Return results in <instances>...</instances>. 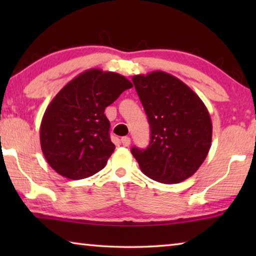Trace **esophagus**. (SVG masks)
Instances as JSON below:
<instances>
[{
    "label": "esophagus",
    "mask_w": 256,
    "mask_h": 256,
    "mask_svg": "<svg viewBox=\"0 0 256 256\" xmlns=\"http://www.w3.org/2000/svg\"><path fill=\"white\" fill-rule=\"evenodd\" d=\"M120 142H122V144L124 146H128L130 144H131V138L128 136H123L122 138H120Z\"/></svg>",
    "instance_id": "1"
}]
</instances>
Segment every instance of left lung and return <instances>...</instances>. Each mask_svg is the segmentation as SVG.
<instances>
[{
    "instance_id": "8db88e82",
    "label": "left lung",
    "mask_w": 256,
    "mask_h": 256,
    "mask_svg": "<svg viewBox=\"0 0 256 256\" xmlns=\"http://www.w3.org/2000/svg\"><path fill=\"white\" fill-rule=\"evenodd\" d=\"M150 124L149 146L132 148L141 170L151 180L180 183L206 158L212 122L204 102L180 81L164 71L132 78Z\"/></svg>"
}]
</instances>
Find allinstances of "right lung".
<instances>
[{
	"label": "right lung",
	"mask_w": 256,
	"mask_h": 256,
	"mask_svg": "<svg viewBox=\"0 0 256 256\" xmlns=\"http://www.w3.org/2000/svg\"><path fill=\"white\" fill-rule=\"evenodd\" d=\"M132 86L118 73L90 68L60 90L47 106L40 130L42 154L58 174L82 180L106 166L115 146L104 112Z\"/></svg>",
	"instance_id": "right-lung-1"
}]
</instances>
